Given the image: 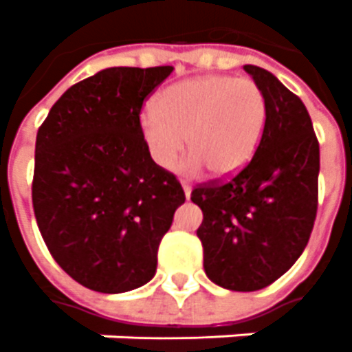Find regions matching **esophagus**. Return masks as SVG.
<instances>
[{"instance_id":"esophagus-1","label":"esophagus","mask_w":352,"mask_h":352,"mask_svg":"<svg viewBox=\"0 0 352 352\" xmlns=\"http://www.w3.org/2000/svg\"><path fill=\"white\" fill-rule=\"evenodd\" d=\"M182 188H184V193H186V199L191 197V186H189L188 182H182Z\"/></svg>"}]
</instances>
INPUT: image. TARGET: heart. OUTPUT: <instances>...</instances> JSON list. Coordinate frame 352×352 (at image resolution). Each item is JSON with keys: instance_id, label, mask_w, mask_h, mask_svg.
<instances>
[{"instance_id": "1", "label": "heart", "mask_w": 352, "mask_h": 352, "mask_svg": "<svg viewBox=\"0 0 352 352\" xmlns=\"http://www.w3.org/2000/svg\"><path fill=\"white\" fill-rule=\"evenodd\" d=\"M265 96L252 79L201 76L159 92L140 116L142 140L159 166L170 168L186 148V168L204 164L218 176L243 168L265 126Z\"/></svg>"}]
</instances>
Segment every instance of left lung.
Here are the masks:
<instances>
[{
    "label": "left lung",
    "mask_w": 352,
    "mask_h": 352,
    "mask_svg": "<svg viewBox=\"0 0 352 352\" xmlns=\"http://www.w3.org/2000/svg\"><path fill=\"white\" fill-rule=\"evenodd\" d=\"M265 96V126L252 161L220 186L193 189L204 273L226 290L256 292L298 261L313 231L320 149L305 104L271 72L246 64Z\"/></svg>",
    "instance_id": "8db88e82"
}]
</instances>
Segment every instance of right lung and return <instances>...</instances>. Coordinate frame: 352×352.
<instances>
[{"instance_id":"1","label":"right lung","mask_w":352,"mask_h":352,"mask_svg":"<svg viewBox=\"0 0 352 352\" xmlns=\"http://www.w3.org/2000/svg\"><path fill=\"white\" fill-rule=\"evenodd\" d=\"M172 69H100L69 87L37 131V228L56 263L94 292L148 284L159 243L186 201L140 134L144 98Z\"/></svg>"}]
</instances>
